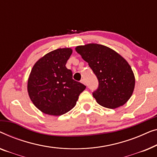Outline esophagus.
I'll use <instances>...</instances> for the list:
<instances>
[{
    "instance_id": "obj_1",
    "label": "esophagus",
    "mask_w": 157,
    "mask_h": 157,
    "mask_svg": "<svg viewBox=\"0 0 157 157\" xmlns=\"http://www.w3.org/2000/svg\"><path fill=\"white\" fill-rule=\"evenodd\" d=\"M80 82H81L82 83H83V84H85V79H82Z\"/></svg>"
}]
</instances>
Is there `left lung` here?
Wrapping results in <instances>:
<instances>
[{"label":"left lung","mask_w":157,"mask_h":157,"mask_svg":"<svg viewBox=\"0 0 157 157\" xmlns=\"http://www.w3.org/2000/svg\"><path fill=\"white\" fill-rule=\"evenodd\" d=\"M75 50L99 82L92 95L102 107L115 109L124 105L133 93L135 78L127 60L107 46L96 43L79 45Z\"/></svg>","instance_id":"1"}]
</instances>
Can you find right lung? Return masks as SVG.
Returning <instances> with one entry per match:
<instances>
[{
    "label": "right lung",
    "mask_w": 157,
    "mask_h": 157,
    "mask_svg": "<svg viewBox=\"0 0 157 157\" xmlns=\"http://www.w3.org/2000/svg\"><path fill=\"white\" fill-rule=\"evenodd\" d=\"M71 48H59L44 56L35 64L28 80V92L37 109L49 115L67 113L76 105L86 88L72 79L66 63Z\"/></svg>",
    "instance_id": "1"
}]
</instances>
